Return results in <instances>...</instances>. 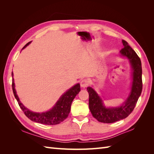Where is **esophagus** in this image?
<instances>
[{"label": "esophagus", "mask_w": 154, "mask_h": 154, "mask_svg": "<svg viewBox=\"0 0 154 154\" xmlns=\"http://www.w3.org/2000/svg\"><path fill=\"white\" fill-rule=\"evenodd\" d=\"M88 84H89V82H88V80H87V79H83L80 82V85L83 88L87 87L88 85Z\"/></svg>", "instance_id": "esophagus-1"}]
</instances>
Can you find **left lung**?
Wrapping results in <instances>:
<instances>
[{"label": "left lung", "instance_id": "8db88e82", "mask_svg": "<svg viewBox=\"0 0 154 154\" xmlns=\"http://www.w3.org/2000/svg\"><path fill=\"white\" fill-rule=\"evenodd\" d=\"M122 42L124 48L120 51V53L129 60L133 71L131 92L123 104L118 107L106 108L101 97L92 87H88L87 88L89 95L88 106L91 112L93 117L101 123H112L128 117L136 106L142 92L141 60L132 48L128 45L127 42L123 40Z\"/></svg>", "mask_w": 154, "mask_h": 154}]
</instances>
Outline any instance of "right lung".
Returning a JSON list of instances; mask_svg holds the SVG:
<instances>
[{
    "label": "right lung",
    "instance_id": "obj_1",
    "mask_svg": "<svg viewBox=\"0 0 154 154\" xmlns=\"http://www.w3.org/2000/svg\"><path fill=\"white\" fill-rule=\"evenodd\" d=\"M31 42L25 45L22 49H24ZM11 75L12 76H13V72L11 73ZM12 88L14 96H15L18 105H19L20 109L24 112V114L27 118L32 121V122H35L36 123L44 125H53L60 123L68 117V115L70 111H71V106L72 102L74 99V97H76L79 92L80 91V85L79 83H77L76 85L71 87L60 97V99L57 102V103L55 104V105L52 109L49 111L45 112L42 113L32 112L26 108L22 105L17 94L16 90L15 88V83H14L13 79L12 80Z\"/></svg>",
    "mask_w": 154,
    "mask_h": 154
}]
</instances>
